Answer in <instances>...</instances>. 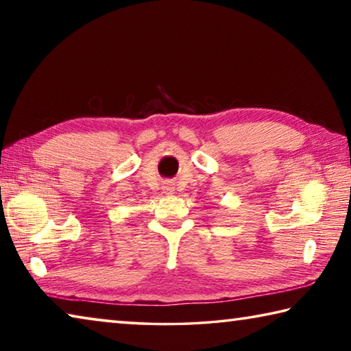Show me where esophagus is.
Segmentation results:
<instances>
[{"label":"esophagus","mask_w":351,"mask_h":351,"mask_svg":"<svg viewBox=\"0 0 351 351\" xmlns=\"http://www.w3.org/2000/svg\"><path fill=\"white\" fill-rule=\"evenodd\" d=\"M167 192H171V187H167Z\"/></svg>","instance_id":"1"}]
</instances>
